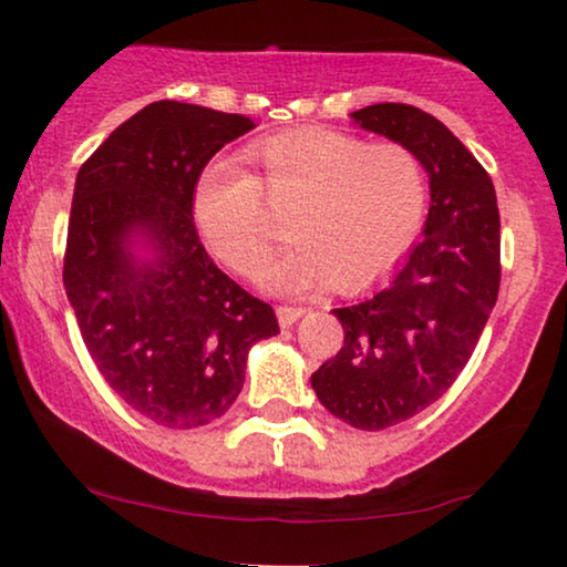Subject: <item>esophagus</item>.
Instances as JSON below:
<instances>
[{
    "mask_svg": "<svg viewBox=\"0 0 567 567\" xmlns=\"http://www.w3.org/2000/svg\"><path fill=\"white\" fill-rule=\"evenodd\" d=\"M307 309L305 307H289V305H281L276 309V315H278V322H281V328H291L293 322L299 320L301 315H305Z\"/></svg>",
    "mask_w": 567,
    "mask_h": 567,
    "instance_id": "obj_1",
    "label": "esophagus"
}]
</instances>
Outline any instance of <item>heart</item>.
Returning a JSON list of instances; mask_svg holds the SVG:
<instances>
[{"label":"heart","mask_w":567,"mask_h":567,"mask_svg":"<svg viewBox=\"0 0 567 567\" xmlns=\"http://www.w3.org/2000/svg\"><path fill=\"white\" fill-rule=\"evenodd\" d=\"M255 177L235 162H214L198 177L193 212L216 258L252 278L281 237L289 214L297 243L262 281L299 293L332 281L359 289L398 262L421 231L429 177L415 150L400 142L305 128L252 144Z\"/></svg>","instance_id":"heart-1"}]
</instances>
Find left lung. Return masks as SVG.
<instances>
[{
  "mask_svg": "<svg viewBox=\"0 0 567 567\" xmlns=\"http://www.w3.org/2000/svg\"><path fill=\"white\" fill-rule=\"evenodd\" d=\"M353 121L415 150L431 181L425 237L382 291L332 309L343 346L312 374L332 415L382 431L433 405L467 367L498 299L501 216L491 175L433 115L377 103Z\"/></svg>",
  "mask_w": 567,
  "mask_h": 567,
  "instance_id": "8db88e82",
  "label": "left lung"
}]
</instances>
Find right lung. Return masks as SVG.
Masks as SVG:
<instances>
[{
    "label": "right lung",
    "instance_id": "add662e5",
    "mask_svg": "<svg viewBox=\"0 0 567 567\" xmlns=\"http://www.w3.org/2000/svg\"><path fill=\"white\" fill-rule=\"evenodd\" d=\"M255 128L239 113L157 100L123 121L76 173L64 289L107 386L167 429L221 417L247 351L278 332L274 307L216 266L193 221L208 159ZM144 228L161 260L138 269L125 237Z\"/></svg>",
    "mask_w": 567,
    "mask_h": 567
}]
</instances>
